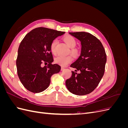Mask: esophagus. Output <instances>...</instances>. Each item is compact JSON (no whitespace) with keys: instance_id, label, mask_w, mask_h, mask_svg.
<instances>
[{"instance_id":"esophagus-1","label":"esophagus","mask_w":128,"mask_h":128,"mask_svg":"<svg viewBox=\"0 0 128 128\" xmlns=\"http://www.w3.org/2000/svg\"><path fill=\"white\" fill-rule=\"evenodd\" d=\"M64 67H61V71H64Z\"/></svg>"}]
</instances>
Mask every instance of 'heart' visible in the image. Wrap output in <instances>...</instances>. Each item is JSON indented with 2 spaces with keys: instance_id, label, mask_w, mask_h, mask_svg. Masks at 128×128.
Masks as SVG:
<instances>
[{
  "instance_id": "1",
  "label": "heart",
  "mask_w": 128,
  "mask_h": 128,
  "mask_svg": "<svg viewBox=\"0 0 128 128\" xmlns=\"http://www.w3.org/2000/svg\"><path fill=\"white\" fill-rule=\"evenodd\" d=\"M66 43L67 44V45L69 48H71L70 50V53L72 54L73 56H76L78 55V51L77 49L75 48H74L76 45V41L75 39L73 37L71 36H65L64 38ZM58 44V40L55 39L54 40L51 44L50 46V49H51V52L55 54L56 52V46ZM72 60V58L70 56H58L55 58L54 62L56 64H59L62 67H65L70 63Z\"/></svg>"
}]
</instances>
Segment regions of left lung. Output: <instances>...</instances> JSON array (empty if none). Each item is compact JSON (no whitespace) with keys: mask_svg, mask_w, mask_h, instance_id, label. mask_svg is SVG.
Listing matches in <instances>:
<instances>
[{"mask_svg":"<svg viewBox=\"0 0 128 128\" xmlns=\"http://www.w3.org/2000/svg\"><path fill=\"white\" fill-rule=\"evenodd\" d=\"M80 42V55L70 67V78L66 81V86L72 94L83 96L90 94L98 86L104 76L107 60L103 46L97 38L86 32H69Z\"/></svg>","mask_w":128,"mask_h":128,"instance_id":"left-lung-1","label":"left lung"}]
</instances>
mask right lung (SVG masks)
Masks as SVG:
<instances>
[{"mask_svg":"<svg viewBox=\"0 0 128 128\" xmlns=\"http://www.w3.org/2000/svg\"><path fill=\"white\" fill-rule=\"evenodd\" d=\"M64 33L39 27L27 34L21 41L16 61L17 72L21 82L28 91H44L49 86L51 76L60 71L59 65L52 64L53 58L50 46L54 40ZM42 63L48 65L42 68Z\"/></svg>","mask_w":128,"mask_h":128,"instance_id":"1","label":"right lung"}]
</instances>
